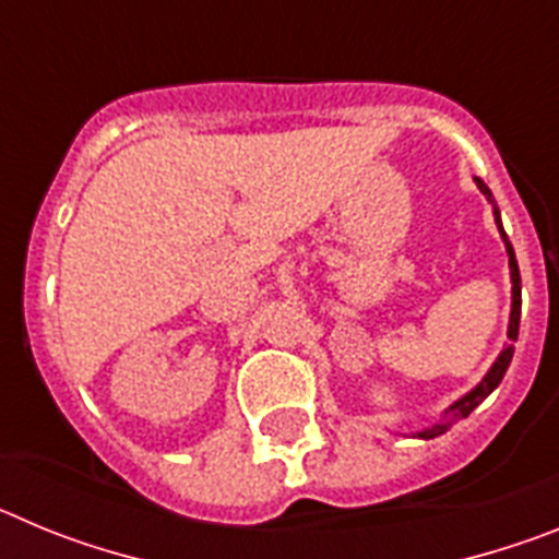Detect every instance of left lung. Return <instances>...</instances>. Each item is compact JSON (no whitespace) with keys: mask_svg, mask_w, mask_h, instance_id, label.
<instances>
[{"mask_svg":"<svg viewBox=\"0 0 559 559\" xmlns=\"http://www.w3.org/2000/svg\"><path fill=\"white\" fill-rule=\"evenodd\" d=\"M476 185H478V190H481L484 195H487V201H490V204H492V215H496V224H498V229H501L503 246H507V254H510L512 313H510V333H507L510 344H507V347L501 349V355H498V360H496V364H492V369L487 374H484V380H481V383H478L476 389H473V392H467L462 400H456V403H453V406L445 412V417L439 419V423H433L431 428H426V431H417L419 439H433V437H439V433H445L448 428L453 426V423H459V419L467 417V414H471L473 408H476L478 403H481V400L490 397L492 389H496L498 383H501L503 374H507V367H510L512 353H515V344H512V341H518V324H521V271H518V260H515V251H512L510 237H507V231H503V226H501V212H498L496 201H492L490 187L484 185L481 179H476Z\"/></svg>","mask_w":559,"mask_h":559,"instance_id":"obj_1","label":"left lung"}]
</instances>
